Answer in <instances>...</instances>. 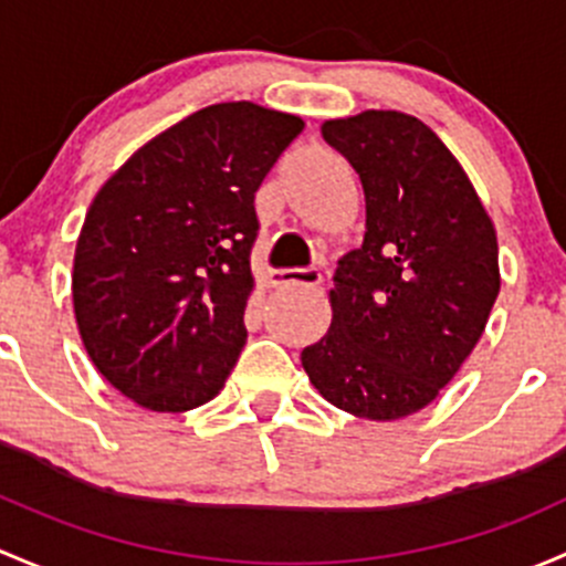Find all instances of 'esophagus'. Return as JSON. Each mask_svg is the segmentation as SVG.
Listing matches in <instances>:
<instances>
[{
	"mask_svg": "<svg viewBox=\"0 0 566 566\" xmlns=\"http://www.w3.org/2000/svg\"><path fill=\"white\" fill-rule=\"evenodd\" d=\"M322 283V272L318 270H277L270 272V285L272 289H289V285H313Z\"/></svg>",
	"mask_w": 566,
	"mask_h": 566,
	"instance_id": "34e87169",
	"label": "esophagus"
}]
</instances>
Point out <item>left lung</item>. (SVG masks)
Masks as SVG:
<instances>
[{"label":"left lung","mask_w":566,"mask_h":566,"mask_svg":"<svg viewBox=\"0 0 566 566\" xmlns=\"http://www.w3.org/2000/svg\"><path fill=\"white\" fill-rule=\"evenodd\" d=\"M322 136L359 174L365 240L337 261L332 324L302 368L337 409L392 422L433 403L480 343L501 289L496 229L417 116L370 108Z\"/></svg>","instance_id":"8db88e82"}]
</instances>
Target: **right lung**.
<instances>
[{
  "mask_svg": "<svg viewBox=\"0 0 566 566\" xmlns=\"http://www.w3.org/2000/svg\"><path fill=\"white\" fill-rule=\"evenodd\" d=\"M302 130L294 114L218 103L97 190L75 242V324L101 376L142 409H196L234 370L255 289L253 198Z\"/></svg>",
  "mask_w": 566,
  "mask_h": 566,
  "instance_id": "add662e5",
  "label": "right lung"
}]
</instances>
